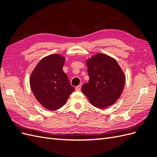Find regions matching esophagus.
I'll return each mask as SVG.
<instances>
[{
    "label": "esophagus",
    "mask_w": 157,
    "mask_h": 157,
    "mask_svg": "<svg viewBox=\"0 0 157 157\" xmlns=\"http://www.w3.org/2000/svg\"><path fill=\"white\" fill-rule=\"evenodd\" d=\"M80 89H81V85H78V86L75 88V90H77V91H80Z\"/></svg>",
    "instance_id": "obj_1"
}]
</instances>
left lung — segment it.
Segmentation results:
<instances>
[{
	"instance_id": "8db88e82",
	"label": "left lung",
	"mask_w": 157,
	"mask_h": 157,
	"mask_svg": "<svg viewBox=\"0 0 157 157\" xmlns=\"http://www.w3.org/2000/svg\"><path fill=\"white\" fill-rule=\"evenodd\" d=\"M88 82L81 90L92 105L104 109L120 98L125 84V76L117 61L103 54H97L86 61Z\"/></svg>"
}]
</instances>
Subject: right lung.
I'll use <instances>...</instances> for the list:
<instances>
[{"label": "right lung", "mask_w": 157, "mask_h": 157, "mask_svg": "<svg viewBox=\"0 0 157 157\" xmlns=\"http://www.w3.org/2000/svg\"><path fill=\"white\" fill-rule=\"evenodd\" d=\"M65 59L52 54L42 59L30 77L32 92L41 105L56 111L63 107L75 88L63 71Z\"/></svg>", "instance_id": "right-lung-1"}]
</instances>
